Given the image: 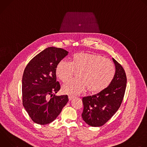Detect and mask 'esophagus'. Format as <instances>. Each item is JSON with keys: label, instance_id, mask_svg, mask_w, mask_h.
Masks as SVG:
<instances>
[{"label": "esophagus", "instance_id": "esophagus-1", "mask_svg": "<svg viewBox=\"0 0 147 147\" xmlns=\"http://www.w3.org/2000/svg\"><path fill=\"white\" fill-rule=\"evenodd\" d=\"M74 98V96L69 95V100H72V99H73Z\"/></svg>", "mask_w": 147, "mask_h": 147}]
</instances>
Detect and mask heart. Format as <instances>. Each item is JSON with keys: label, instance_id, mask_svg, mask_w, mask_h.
Here are the masks:
<instances>
[{"label": "heart", "instance_id": "b5f03b06", "mask_svg": "<svg viewBox=\"0 0 147 147\" xmlns=\"http://www.w3.org/2000/svg\"><path fill=\"white\" fill-rule=\"evenodd\" d=\"M76 73L79 78L65 84L61 88L63 93L77 95L86 88L89 93H99L111 83L115 68L111 60L100 55L80 52L73 55L70 63L59 62L55 69L57 78L63 82L69 81Z\"/></svg>", "mask_w": 147, "mask_h": 147}]
</instances>
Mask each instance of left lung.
Masks as SVG:
<instances>
[{
	"label": "left lung",
	"instance_id": "left-lung-1",
	"mask_svg": "<svg viewBox=\"0 0 147 147\" xmlns=\"http://www.w3.org/2000/svg\"><path fill=\"white\" fill-rule=\"evenodd\" d=\"M116 71L109 86L97 94L82 98V117L92 127L105 124L120 108L126 88L127 78L121 65L112 58Z\"/></svg>",
	"mask_w": 147,
	"mask_h": 147
}]
</instances>
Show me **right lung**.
<instances>
[{
  "label": "right lung",
  "mask_w": 147,
  "mask_h": 147,
  "mask_svg": "<svg viewBox=\"0 0 147 147\" xmlns=\"http://www.w3.org/2000/svg\"><path fill=\"white\" fill-rule=\"evenodd\" d=\"M63 49L49 47L32 58L22 78L23 104L32 120L44 125L52 122L67 103L68 96H55L60 89L55 69L68 55ZM49 95H54L50 100Z\"/></svg>",
  "instance_id": "obj_1"
}]
</instances>
